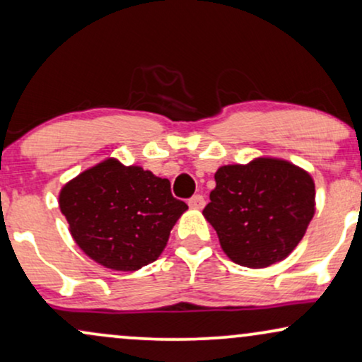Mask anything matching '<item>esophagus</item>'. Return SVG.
Instances as JSON below:
<instances>
[{
	"label": "esophagus",
	"mask_w": 362,
	"mask_h": 362,
	"mask_svg": "<svg viewBox=\"0 0 362 362\" xmlns=\"http://www.w3.org/2000/svg\"><path fill=\"white\" fill-rule=\"evenodd\" d=\"M189 205H190L192 209H204V205H205L204 195L197 194V195H194V197H190V199H189Z\"/></svg>",
	"instance_id": "obj_1"
}]
</instances>
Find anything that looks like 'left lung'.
<instances>
[{"instance_id":"left-lung-1","label":"left lung","mask_w":362,"mask_h":362,"mask_svg":"<svg viewBox=\"0 0 362 362\" xmlns=\"http://www.w3.org/2000/svg\"><path fill=\"white\" fill-rule=\"evenodd\" d=\"M215 184L204 215L239 265L260 269L286 259L314 217L313 177L286 160L221 167Z\"/></svg>"}]
</instances>
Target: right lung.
<instances>
[{"instance_id": "right-lung-1", "label": "right lung", "mask_w": 362, "mask_h": 362, "mask_svg": "<svg viewBox=\"0 0 362 362\" xmlns=\"http://www.w3.org/2000/svg\"><path fill=\"white\" fill-rule=\"evenodd\" d=\"M59 209L90 259L132 272L158 259L189 207L172 195L167 178L108 158L63 187Z\"/></svg>"}]
</instances>
